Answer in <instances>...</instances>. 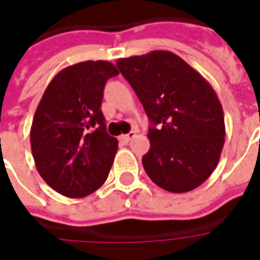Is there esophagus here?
<instances>
[{
  "label": "esophagus",
  "mask_w": 260,
  "mask_h": 260,
  "mask_svg": "<svg viewBox=\"0 0 260 260\" xmlns=\"http://www.w3.org/2000/svg\"><path fill=\"white\" fill-rule=\"evenodd\" d=\"M136 135V131H131L129 134H125V135L119 136V141L122 142V143H129L132 141V138H135Z\"/></svg>",
  "instance_id": "34e87169"
}]
</instances>
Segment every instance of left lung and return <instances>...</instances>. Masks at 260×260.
I'll list each match as a JSON object with an SVG mask.
<instances>
[{
	"instance_id": "1",
	"label": "left lung",
	"mask_w": 260,
	"mask_h": 260,
	"mask_svg": "<svg viewBox=\"0 0 260 260\" xmlns=\"http://www.w3.org/2000/svg\"><path fill=\"white\" fill-rule=\"evenodd\" d=\"M117 67L152 121L150 149L142 157L149 178L174 193L202 185L217 167L225 136L223 107L210 83L163 50L119 58Z\"/></svg>"
}]
</instances>
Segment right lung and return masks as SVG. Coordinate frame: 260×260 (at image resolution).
<instances>
[{
  "label": "right lung",
  "mask_w": 260,
  "mask_h": 260,
  "mask_svg": "<svg viewBox=\"0 0 260 260\" xmlns=\"http://www.w3.org/2000/svg\"><path fill=\"white\" fill-rule=\"evenodd\" d=\"M118 69L108 61L67 67L36 108L30 146L42 178L68 198H85L106 182L118 141L106 132L103 90Z\"/></svg>",
  "instance_id": "add662e5"
}]
</instances>
